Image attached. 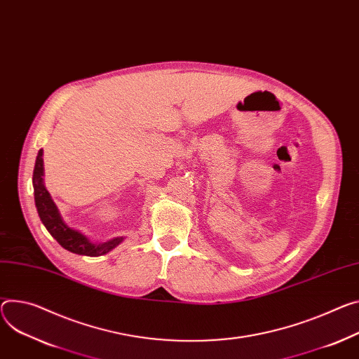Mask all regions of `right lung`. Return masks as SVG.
<instances>
[{"label":"right lung","instance_id":"1","mask_svg":"<svg viewBox=\"0 0 359 359\" xmlns=\"http://www.w3.org/2000/svg\"><path fill=\"white\" fill-rule=\"evenodd\" d=\"M43 150L39 151V156L36 158L34 173H32V186H34V201L37 206L39 216L41 222L44 223L46 229L50 232V235L64 248L77 255H86V256H100L107 252H110L113 248H116L123 238L111 239L106 243H93L90 242L83 233L72 229L66 223L62 222L57 206L51 201L50 193L44 187L43 183Z\"/></svg>","mask_w":359,"mask_h":359}]
</instances>
